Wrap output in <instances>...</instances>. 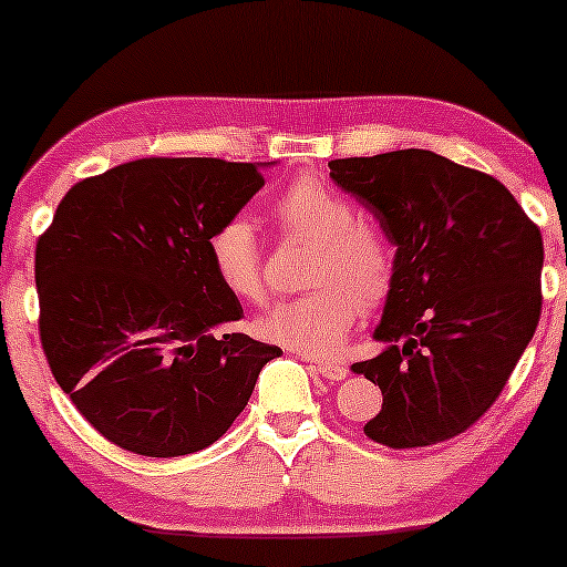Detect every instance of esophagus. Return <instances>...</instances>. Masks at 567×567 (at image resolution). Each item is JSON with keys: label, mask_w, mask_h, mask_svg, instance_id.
I'll use <instances>...</instances> for the list:
<instances>
[{"label": "esophagus", "mask_w": 567, "mask_h": 567, "mask_svg": "<svg viewBox=\"0 0 567 567\" xmlns=\"http://www.w3.org/2000/svg\"><path fill=\"white\" fill-rule=\"evenodd\" d=\"M312 369L320 377L330 379V382H340V379H346V374H348V369L343 367V363H336V361H315Z\"/></svg>", "instance_id": "34e87169"}]
</instances>
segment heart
Segmentation results:
<instances>
[{"label": "heart", "mask_w": 567, "mask_h": 567, "mask_svg": "<svg viewBox=\"0 0 567 567\" xmlns=\"http://www.w3.org/2000/svg\"><path fill=\"white\" fill-rule=\"evenodd\" d=\"M284 237L312 243L305 286L312 291L278 301L258 320L270 343L309 355H332L359 320L390 297L394 286V250L379 227L355 219L351 198L320 177H299L268 208ZM214 276L224 291L243 305L266 299L262 250L243 216L216 224L206 239Z\"/></svg>", "instance_id": "obj_1"}]
</instances>
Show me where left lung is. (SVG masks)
<instances>
[{"mask_svg": "<svg viewBox=\"0 0 567 567\" xmlns=\"http://www.w3.org/2000/svg\"><path fill=\"white\" fill-rule=\"evenodd\" d=\"M398 245L374 338L353 363L382 390L363 433L390 449L433 446L472 429L506 386L542 315V231L493 175L429 150L330 162Z\"/></svg>", "mask_w": 567, "mask_h": 567, "instance_id": "1", "label": "left lung"}]
</instances>
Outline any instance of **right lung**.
<instances>
[{"label": "right lung", "instance_id": "add662e5", "mask_svg": "<svg viewBox=\"0 0 567 567\" xmlns=\"http://www.w3.org/2000/svg\"><path fill=\"white\" fill-rule=\"evenodd\" d=\"M262 188L252 162L144 157L84 177L35 245L38 330L84 421L142 456L214 444L281 348L214 328L243 307L206 239Z\"/></svg>", "mask_w": 567, "mask_h": 567}]
</instances>
